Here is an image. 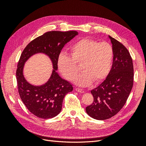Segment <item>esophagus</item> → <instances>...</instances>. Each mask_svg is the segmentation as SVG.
I'll return each mask as SVG.
<instances>
[{
    "label": "esophagus",
    "instance_id": "obj_1",
    "mask_svg": "<svg viewBox=\"0 0 146 146\" xmlns=\"http://www.w3.org/2000/svg\"><path fill=\"white\" fill-rule=\"evenodd\" d=\"M76 90L77 92H81V93H84V90H82V89H80V88H76Z\"/></svg>",
    "mask_w": 146,
    "mask_h": 146
}]
</instances>
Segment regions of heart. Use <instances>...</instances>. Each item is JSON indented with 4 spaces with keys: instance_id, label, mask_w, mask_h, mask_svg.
<instances>
[{
    "instance_id": "b5f03b06",
    "label": "heart",
    "mask_w": 146,
    "mask_h": 146,
    "mask_svg": "<svg viewBox=\"0 0 146 146\" xmlns=\"http://www.w3.org/2000/svg\"><path fill=\"white\" fill-rule=\"evenodd\" d=\"M71 56L61 53L57 60V66L63 76L68 80H73L79 69L77 63L82 64L83 72L77 77L76 82L79 86H87L93 81H103L111 69L114 50L107 42L83 38L70 47Z\"/></svg>"
}]
</instances>
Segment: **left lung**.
<instances>
[{
    "label": "left lung",
    "mask_w": 146,
    "mask_h": 146,
    "mask_svg": "<svg viewBox=\"0 0 146 146\" xmlns=\"http://www.w3.org/2000/svg\"><path fill=\"white\" fill-rule=\"evenodd\" d=\"M114 56L112 68L104 82L91 92L92 104L86 108V113L98 120H105L116 114L129 98L133 85V65L127 48L108 36Z\"/></svg>",
    "instance_id": "left-lung-1"
}]
</instances>
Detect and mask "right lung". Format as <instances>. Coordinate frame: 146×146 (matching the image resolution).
Listing matches in <instances>:
<instances>
[{
    "mask_svg": "<svg viewBox=\"0 0 146 146\" xmlns=\"http://www.w3.org/2000/svg\"><path fill=\"white\" fill-rule=\"evenodd\" d=\"M78 34L76 31L46 32L31 41L22 53L16 70L19 94L25 107L38 117L50 119L58 115L61 111L64 96L73 90L71 84L57 73V60L66 44ZM37 53H43L48 56L53 67L48 81L39 86L27 82L23 73L26 61Z\"/></svg>",
    "mask_w": 146,
    "mask_h": 146,
    "instance_id": "obj_1",
    "label": "right lung"
}]
</instances>
